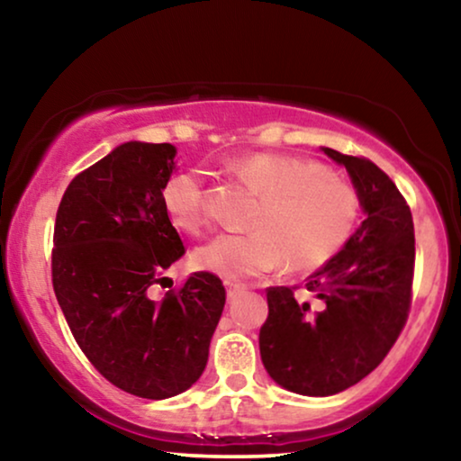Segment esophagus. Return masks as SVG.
<instances>
[{"mask_svg":"<svg viewBox=\"0 0 461 461\" xmlns=\"http://www.w3.org/2000/svg\"><path fill=\"white\" fill-rule=\"evenodd\" d=\"M224 287H226V298L229 300H235L239 294L245 292L243 283H237V281H224Z\"/></svg>","mask_w":461,"mask_h":461,"instance_id":"1","label":"esophagus"}]
</instances>
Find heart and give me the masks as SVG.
I'll return each instance as SVG.
<instances>
[{"instance_id": "heart-1", "label": "heart", "mask_w": 461, "mask_h": 461, "mask_svg": "<svg viewBox=\"0 0 461 461\" xmlns=\"http://www.w3.org/2000/svg\"><path fill=\"white\" fill-rule=\"evenodd\" d=\"M232 172L260 193L243 235H218L193 251L194 268L224 279L268 273L285 262L292 273H312L338 256L361 213L357 188L314 161L279 153H251ZM169 222L188 235L205 226L203 176L174 174L161 191Z\"/></svg>"}]
</instances>
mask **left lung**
<instances>
[{"label": "left lung", "mask_w": 461, "mask_h": 461, "mask_svg": "<svg viewBox=\"0 0 461 461\" xmlns=\"http://www.w3.org/2000/svg\"><path fill=\"white\" fill-rule=\"evenodd\" d=\"M346 167L365 220L338 256L306 279L319 306L295 287H268L260 357L279 386L330 396L355 386L384 361L411 308L413 218L399 188L374 161L323 149Z\"/></svg>", "instance_id": "8db88e82"}]
</instances>
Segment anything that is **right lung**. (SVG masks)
I'll return each instance as SVG.
<instances>
[{
  "label": "right lung",
  "instance_id": "obj_1",
  "mask_svg": "<svg viewBox=\"0 0 461 461\" xmlns=\"http://www.w3.org/2000/svg\"><path fill=\"white\" fill-rule=\"evenodd\" d=\"M174 157L167 142L119 144L75 176L54 224L52 285L75 342L113 386L150 401L199 380L226 302L203 270L150 295L185 256L161 203Z\"/></svg>",
  "mask_w": 461,
  "mask_h": 461
}]
</instances>
